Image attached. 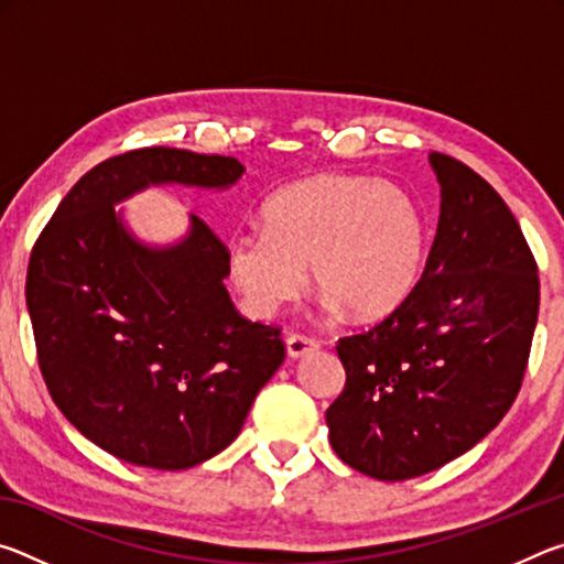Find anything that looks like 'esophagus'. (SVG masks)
I'll use <instances>...</instances> for the list:
<instances>
[{"label": "esophagus", "instance_id": "obj_1", "mask_svg": "<svg viewBox=\"0 0 564 564\" xmlns=\"http://www.w3.org/2000/svg\"><path fill=\"white\" fill-rule=\"evenodd\" d=\"M285 350H289L291 358H303L308 356V352L318 350V340L311 336H301V333H291V336L285 338Z\"/></svg>", "mask_w": 564, "mask_h": 564}]
</instances>
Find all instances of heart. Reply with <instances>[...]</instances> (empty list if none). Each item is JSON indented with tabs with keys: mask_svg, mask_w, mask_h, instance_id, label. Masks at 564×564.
Segmentation results:
<instances>
[{
	"mask_svg": "<svg viewBox=\"0 0 564 564\" xmlns=\"http://www.w3.org/2000/svg\"><path fill=\"white\" fill-rule=\"evenodd\" d=\"M425 259L417 204L388 181L321 174L281 188L263 228L228 238L226 263L248 313L269 318L299 299L308 269L330 311L358 318L393 313L415 289Z\"/></svg>",
	"mask_w": 564,
	"mask_h": 564,
	"instance_id": "obj_1",
	"label": "heart"
}]
</instances>
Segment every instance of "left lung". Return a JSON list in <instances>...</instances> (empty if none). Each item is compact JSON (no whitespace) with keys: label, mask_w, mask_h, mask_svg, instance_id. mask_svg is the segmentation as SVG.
Here are the masks:
<instances>
[{"label":"left lung","mask_w":564,"mask_h":564,"mask_svg":"<svg viewBox=\"0 0 564 564\" xmlns=\"http://www.w3.org/2000/svg\"><path fill=\"white\" fill-rule=\"evenodd\" d=\"M441 218L408 299L338 340L346 388L328 437L352 470L408 480L455 460L508 413L538 326L540 275L518 218L470 166L431 154Z\"/></svg>","instance_id":"1"}]
</instances>
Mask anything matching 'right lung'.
I'll use <instances>...</instances> for the list:
<instances>
[{"label": "right lung", "mask_w": 564, "mask_h": 564, "mask_svg": "<svg viewBox=\"0 0 564 564\" xmlns=\"http://www.w3.org/2000/svg\"><path fill=\"white\" fill-rule=\"evenodd\" d=\"M241 161L151 147L87 171L36 238L26 269L36 358L66 420L131 465L186 470L236 441L285 358L281 330L246 321L224 279L226 246L191 216L151 248L113 204L151 184L228 188Z\"/></svg>", "instance_id": "1"}]
</instances>
